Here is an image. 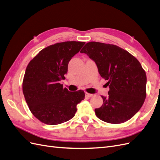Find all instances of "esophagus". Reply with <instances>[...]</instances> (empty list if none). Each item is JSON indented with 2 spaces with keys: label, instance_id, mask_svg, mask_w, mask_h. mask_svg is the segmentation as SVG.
Segmentation results:
<instances>
[{
  "label": "esophagus",
  "instance_id": "1",
  "mask_svg": "<svg viewBox=\"0 0 160 160\" xmlns=\"http://www.w3.org/2000/svg\"><path fill=\"white\" fill-rule=\"evenodd\" d=\"M85 95H86V97H88V98H91V97L93 96V94H91L89 93H85Z\"/></svg>",
  "mask_w": 160,
  "mask_h": 160
}]
</instances>
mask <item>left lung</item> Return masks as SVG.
<instances>
[{
    "label": "left lung",
    "mask_w": 160,
    "mask_h": 160,
    "mask_svg": "<svg viewBox=\"0 0 160 160\" xmlns=\"http://www.w3.org/2000/svg\"><path fill=\"white\" fill-rule=\"evenodd\" d=\"M80 52L95 62L101 76L108 81L109 96H101L103 103L95 109L97 117L113 124L133 117L146 97V73L139 61L122 48L99 42H88Z\"/></svg>",
    "instance_id": "left-lung-1"
}]
</instances>
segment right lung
I'll return each instance as SVG.
<instances>
[{"instance_id":"obj_1","label":"right lung","mask_w":160,"mask_h":160,"mask_svg":"<svg viewBox=\"0 0 160 160\" xmlns=\"http://www.w3.org/2000/svg\"><path fill=\"white\" fill-rule=\"evenodd\" d=\"M85 42H57L42 49L28 64L22 81V92L31 112L43 123L58 125L74 117L77 105L85 92L69 91L60 81L65 79L71 58Z\"/></svg>"}]
</instances>
